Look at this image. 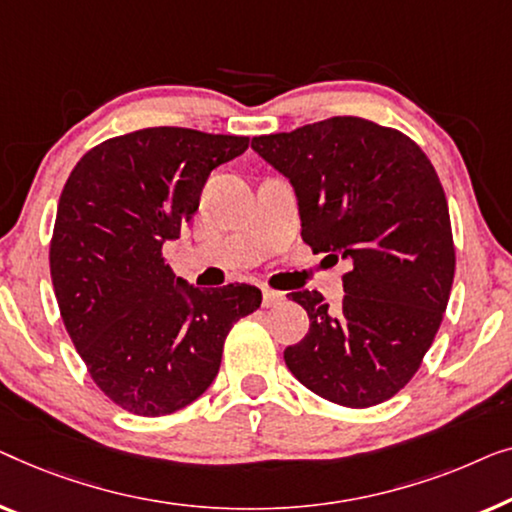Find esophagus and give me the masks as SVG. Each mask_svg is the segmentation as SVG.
<instances>
[{
  "label": "esophagus",
  "instance_id": "34e87169",
  "mask_svg": "<svg viewBox=\"0 0 512 512\" xmlns=\"http://www.w3.org/2000/svg\"><path fill=\"white\" fill-rule=\"evenodd\" d=\"M283 292H276V290H262V306L264 308H273L278 306L280 301H283Z\"/></svg>",
  "mask_w": 512,
  "mask_h": 512
}]
</instances>
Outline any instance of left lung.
<instances>
[{
    "label": "left lung",
    "mask_w": 512,
    "mask_h": 512,
    "mask_svg": "<svg viewBox=\"0 0 512 512\" xmlns=\"http://www.w3.org/2000/svg\"><path fill=\"white\" fill-rule=\"evenodd\" d=\"M253 150L294 187L301 239L350 264L341 306L315 290L290 294L311 327L285 350L287 369L338 406L387 401L420 369L455 278L448 201L429 157L355 115L255 136Z\"/></svg>",
    "instance_id": "1"
}]
</instances>
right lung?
Wrapping results in <instances>:
<instances>
[{
  "mask_svg": "<svg viewBox=\"0 0 512 512\" xmlns=\"http://www.w3.org/2000/svg\"><path fill=\"white\" fill-rule=\"evenodd\" d=\"M246 148L248 136L148 127L99 143L67 178L50 241L57 306L92 380L129 413L199 399L229 329L262 304L253 285H187L162 257L211 171Z\"/></svg>",
  "mask_w": 512,
  "mask_h": 512,
  "instance_id": "add662e5",
  "label": "right lung"
}]
</instances>
